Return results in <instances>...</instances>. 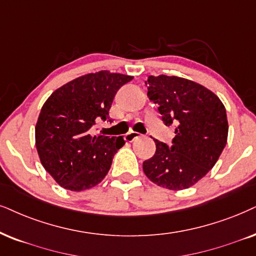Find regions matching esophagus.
Returning a JSON list of instances; mask_svg holds the SVG:
<instances>
[{"instance_id": "obj_1", "label": "esophagus", "mask_w": 256, "mask_h": 256, "mask_svg": "<svg viewBox=\"0 0 256 256\" xmlns=\"http://www.w3.org/2000/svg\"><path fill=\"white\" fill-rule=\"evenodd\" d=\"M139 137H140V134H139L138 132L131 131V132H128V134L124 136V139H125L126 142H134V139H137Z\"/></svg>"}]
</instances>
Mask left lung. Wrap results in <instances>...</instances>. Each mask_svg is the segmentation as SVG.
I'll return each mask as SVG.
<instances>
[{"label": "left lung", "instance_id": "left-lung-1", "mask_svg": "<svg viewBox=\"0 0 256 256\" xmlns=\"http://www.w3.org/2000/svg\"><path fill=\"white\" fill-rule=\"evenodd\" d=\"M145 85L164 124L174 126V138L170 146L154 140L156 152L143 163L144 174L166 189H188L212 169L227 144L224 105L212 90L184 78L150 76Z\"/></svg>", "mask_w": 256, "mask_h": 256}]
</instances>
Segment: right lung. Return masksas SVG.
I'll list each match as a JSON object with an SVG mask.
<instances>
[{
	"label": "right lung",
	"mask_w": 256,
	"mask_h": 256,
	"mask_svg": "<svg viewBox=\"0 0 256 256\" xmlns=\"http://www.w3.org/2000/svg\"><path fill=\"white\" fill-rule=\"evenodd\" d=\"M134 76L100 70L79 76L54 90L42 106L35 126V144L48 174L64 189L82 192L102 182L122 136L93 134L99 120L111 122L116 93Z\"/></svg>",
	"instance_id": "add662e5"
}]
</instances>
